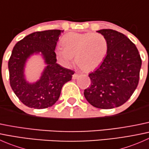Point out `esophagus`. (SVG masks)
<instances>
[{
  "instance_id": "1",
  "label": "esophagus",
  "mask_w": 149,
  "mask_h": 149,
  "mask_svg": "<svg viewBox=\"0 0 149 149\" xmlns=\"http://www.w3.org/2000/svg\"><path fill=\"white\" fill-rule=\"evenodd\" d=\"M79 75L78 74V73H74V74L73 75V79H76L78 77H79Z\"/></svg>"
}]
</instances>
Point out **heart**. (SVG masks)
<instances>
[{
    "label": "heart",
    "mask_w": 149,
    "mask_h": 149,
    "mask_svg": "<svg viewBox=\"0 0 149 149\" xmlns=\"http://www.w3.org/2000/svg\"><path fill=\"white\" fill-rule=\"evenodd\" d=\"M61 44L63 48L55 50L60 62L69 65L75 58L78 67L85 72L97 68L108 52L107 40L99 33H68L62 38Z\"/></svg>",
    "instance_id": "1"
}]
</instances>
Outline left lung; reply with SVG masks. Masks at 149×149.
Segmentation results:
<instances>
[{"label": "left lung", "instance_id": "left-lung-1", "mask_svg": "<svg viewBox=\"0 0 149 149\" xmlns=\"http://www.w3.org/2000/svg\"><path fill=\"white\" fill-rule=\"evenodd\" d=\"M108 42V52L101 65L89 73L91 86L84 90L86 100L100 109H112L125 103L139 81L141 61L137 47L125 34L101 29Z\"/></svg>", "mask_w": 149, "mask_h": 149}]
</instances>
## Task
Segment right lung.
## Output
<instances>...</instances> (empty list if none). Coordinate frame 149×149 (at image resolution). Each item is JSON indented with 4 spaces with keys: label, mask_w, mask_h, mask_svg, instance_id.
I'll list each match as a JSON object with an SVG mask.
<instances>
[{
    "label": "right lung",
    "mask_w": 149,
    "mask_h": 149,
    "mask_svg": "<svg viewBox=\"0 0 149 149\" xmlns=\"http://www.w3.org/2000/svg\"><path fill=\"white\" fill-rule=\"evenodd\" d=\"M62 32L63 30L53 29L31 33L18 42L12 50L8 61L10 85L16 97L29 107H52L59 99L63 86L71 80L74 71L56 63L55 49ZM39 52L47 66L40 80L29 84L25 79V63L31 54Z\"/></svg>",
    "instance_id": "obj_1"
}]
</instances>
